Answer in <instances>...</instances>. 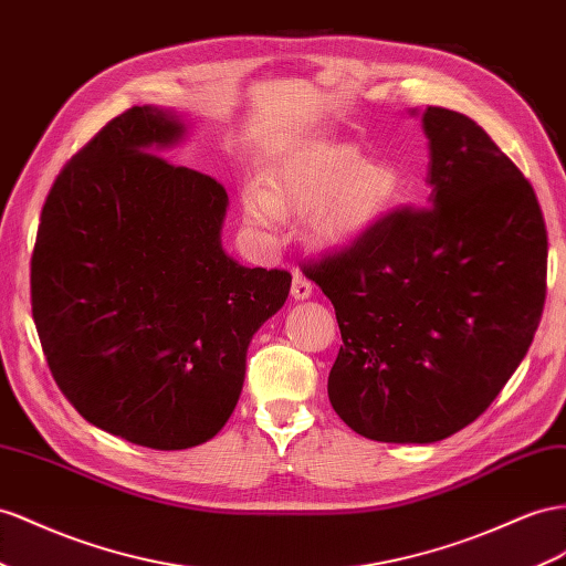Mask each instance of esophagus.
I'll return each mask as SVG.
<instances>
[{
  "instance_id": "esophagus-1",
  "label": "esophagus",
  "mask_w": 566,
  "mask_h": 566,
  "mask_svg": "<svg viewBox=\"0 0 566 566\" xmlns=\"http://www.w3.org/2000/svg\"><path fill=\"white\" fill-rule=\"evenodd\" d=\"M290 295H293V300H307V297H312V283L304 279L300 271L293 273V287H290Z\"/></svg>"
}]
</instances>
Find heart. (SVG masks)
<instances>
[{"mask_svg":"<svg viewBox=\"0 0 566 566\" xmlns=\"http://www.w3.org/2000/svg\"><path fill=\"white\" fill-rule=\"evenodd\" d=\"M402 188L395 166L369 164L345 145H314L283 159L264 190H248L245 219L273 231L279 217L318 211V238L331 248H353L397 205Z\"/></svg>","mask_w":566,"mask_h":566,"instance_id":"b5f03b06","label":"heart"}]
</instances>
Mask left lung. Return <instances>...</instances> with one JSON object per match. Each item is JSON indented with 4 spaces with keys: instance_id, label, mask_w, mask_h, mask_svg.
Segmentation results:
<instances>
[{
    "instance_id": "obj_1",
    "label": "left lung",
    "mask_w": 566,
    "mask_h": 566,
    "mask_svg": "<svg viewBox=\"0 0 566 566\" xmlns=\"http://www.w3.org/2000/svg\"><path fill=\"white\" fill-rule=\"evenodd\" d=\"M421 126L429 209H395L357 245L304 266L343 335L328 400L380 442H436L476 421L526 357L545 304L531 182L469 116L429 106Z\"/></svg>"
}]
</instances>
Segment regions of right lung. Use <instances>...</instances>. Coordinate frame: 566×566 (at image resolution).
Returning a JSON list of instances; mask_svg holds the SVG:
<instances>
[{
	"label": "right lung",
	"instance_id": "obj_1",
	"mask_svg": "<svg viewBox=\"0 0 566 566\" xmlns=\"http://www.w3.org/2000/svg\"><path fill=\"white\" fill-rule=\"evenodd\" d=\"M182 133L157 106L112 118L56 176L30 259L56 386L97 429L151 450L223 429L252 335L293 281L223 252L221 182L155 155Z\"/></svg>",
	"mask_w": 566,
	"mask_h": 566
}]
</instances>
